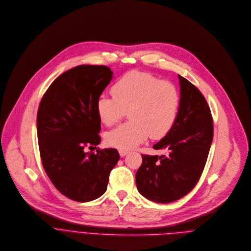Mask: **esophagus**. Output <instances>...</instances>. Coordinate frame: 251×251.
<instances>
[{"label":"esophagus","instance_id":"1","mask_svg":"<svg viewBox=\"0 0 251 251\" xmlns=\"http://www.w3.org/2000/svg\"><path fill=\"white\" fill-rule=\"evenodd\" d=\"M119 153H120V155H121V157H124V156H126L127 153H128V151L127 150H124V149H120L119 150Z\"/></svg>","mask_w":251,"mask_h":251}]
</instances>
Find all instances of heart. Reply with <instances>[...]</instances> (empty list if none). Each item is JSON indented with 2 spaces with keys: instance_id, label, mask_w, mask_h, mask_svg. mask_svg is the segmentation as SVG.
Segmentation results:
<instances>
[{
  "instance_id": "1",
  "label": "heart",
  "mask_w": 251,
  "mask_h": 251,
  "mask_svg": "<svg viewBox=\"0 0 251 251\" xmlns=\"http://www.w3.org/2000/svg\"><path fill=\"white\" fill-rule=\"evenodd\" d=\"M112 94L101 95L97 100L96 111L100 121L108 126H114L126 111L130 120L108 132L106 140L113 147L131 149L149 134L153 139L162 138L176 122L180 93L169 81L133 70L114 84Z\"/></svg>"
}]
</instances>
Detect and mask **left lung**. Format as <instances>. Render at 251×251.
<instances>
[{
	"label": "left lung",
	"mask_w": 251,
	"mask_h": 251,
	"mask_svg": "<svg viewBox=\"0 0 251 251\" xmlns=\"http://www.w3.org/2000/svg\"><path fill=\"white\" fill-rule=\"evenodd\" d=\"M180 108L171 130L153 148L167 155H144L136 172L138 192L156 203H171L198 183L207 162L214 135L213 118L203 94L178 75Z\"/></svg>",
	"instance_id": "8db88e82"
}]
</instances>
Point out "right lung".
<instances>
[{"label":"right lung","instance_id":"add662e5","mask_svg":"<svg viewBox=\"0 0 251 251\" xmlns=\"http://www.w3.org/2000/svg\"><path fill=\"white\" fill-rule=\"evenodd\" d=\"M112 78L105 65L74 67L52 82L39 104L36 128L43 168L54 187L73 201L101 197L120 159L115 148L84 151L101 142L96 103Z\"/></svg>","mask_w":251,"mask_h":251}]
</instances>
